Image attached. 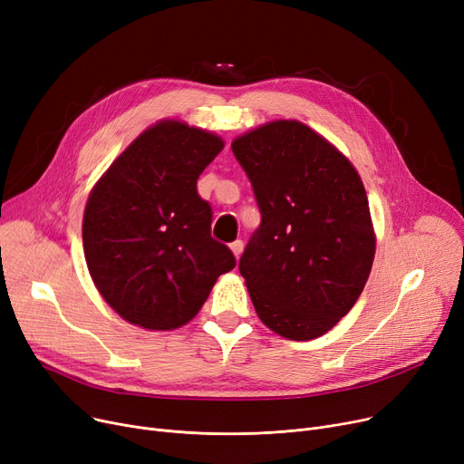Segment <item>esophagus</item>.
Returning a JSON list of instances; mask_svg holds the SVG:
<instances>
[{"label": "esophagus", "instance_id": "34e87169", "mask_svg": "<svg viewBox=\"0 0 464 464\" xmlns=\"http://www.w3.org/2000/svg\"><path fill=\"white\" fill-rule=\"evenodd\" d=\"M229 248H231V252L235 254V257H238V256L242 254V248H245V242H242V240H235V242H231Z\"/></svg>", "mask_w": 464, "mask_h": 464}]
</instances>
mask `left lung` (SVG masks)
Returning a JSON list of instances; mask_svg holds the SVG:
<instances>
[{"label":"left lung","instance_id":"obj_1","mask_svg":"<svg viewBox=\"0 0 464 464\" xmlns=\"http://www.w3.org/2000/svg\"><path fill=\"white\" fill-rule=\"evenodd\" d=\"M254 188L261 224L238 261L259 320L312 340L352 310L376 238L355 167L297 120L269 121L231 144Z\"/></svg>","mask_w":464,"mask_h":464}]
</instances>
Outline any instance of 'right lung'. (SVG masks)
<instances>
[{"label":"right lung","instance_id":"obj_1","mask_svg":"<svg viewBox=\"0 0 464 464\" xmlns=\"http://www.w3.org/2000/svg\"><path fill=\"white\" fill-rule=\"evenodd\" d=\"M224 149L214 133L163 120L121 152L90 193L82 245L103 299L126 322L169 331L205 304L237 265L212 238L198 179Z\"/></svg>","mask_w":464,"mask_h":464}]
</instances>
